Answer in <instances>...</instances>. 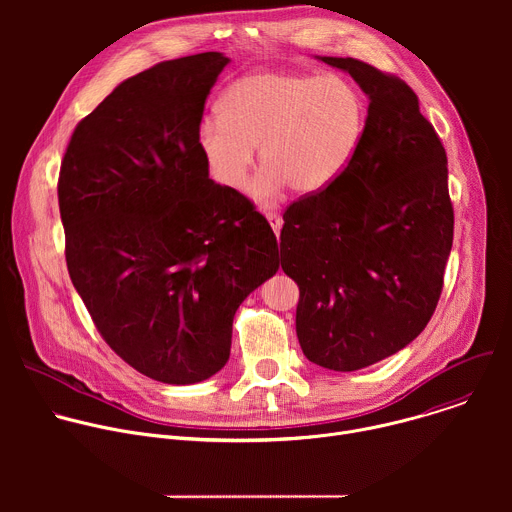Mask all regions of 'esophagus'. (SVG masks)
I'll list each match as a JSON object with an SVG mask.
<instances>
[{
    "label": "esophagus",
    "instance_id": "esophagus-1",
    "mask_svg": "<svg viewBox=\"0 0 512 512\" xmlns=\"http://www.w3.org/2000/svg\"><path fill=\"white\" fill-rule=\"evenodd\" d=\"M265 216H267V223L271 225V229H273L275 237L279 239V233H281V225H283V221H281V216H279V214H275V212H267Z\"/></svg>",
    "mask_w": 512,
    "mask_h": 512
}]
</instances>
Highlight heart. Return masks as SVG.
<instances>
[{
    "label": "heart",
    "mask_w": 512,
    "mask_h": 512,
    "mask_svg": "<svg viewBox=\"0 0 512 512\" xmlns=\"http://www.w3.org/2000/svg\"><path fill=\"white\" fill-rule=\"evenodd\" d=\"M221 119H204L200 152L214 180L241 188L255 164L263 170L249 194L275 204L289 186L314 196L338 182L358 156L367 131V101L344 77L257 70L239 79L218 103Z\"/></svg>",
    "instance_id": "heart-1"
}]
</instances>
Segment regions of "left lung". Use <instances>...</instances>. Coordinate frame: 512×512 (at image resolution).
<instances>
[{
	"mask_svg": "<svg viewBox=\"0 0 512 512\" xmlns=\"http://www.w3.org/2000/svg\"><path fill=\"white\" fill-rule=\"evenodd\" d=\"M369 97L348 172L283 214L281 269L300 287L308 360L350 373L399 352L427 326L454 241L448 158L397 77L356 58L316 56Z\"/></svg>",
	"mask_w": 512,
	"mask_h": 512,
	"instance_id": "left-lung-1",
	"label": "left lung"
}]
</instances>
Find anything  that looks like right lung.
<instances>
[{"label":"right lung","instance_id":"1","mask_svg":"<svg viewBox=\"0 0 512 512\" xmlns=\"http://www.w3.org/2000/svg\"><path fill=\"white\" fill-rule=\"evenodd\" d=\"M229 62L202 52L125 79L77 125L60 166L72 285L105 342L166 385L225 367L237 308L279 269L269 223L210 180L198 145Z\"/></svg>","mask_w":512,"mask_h":512}]
</instances>
